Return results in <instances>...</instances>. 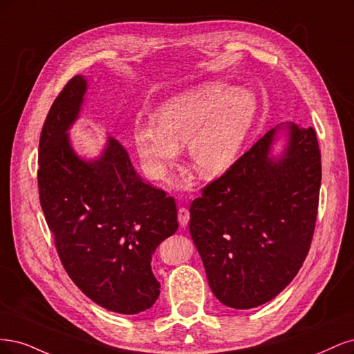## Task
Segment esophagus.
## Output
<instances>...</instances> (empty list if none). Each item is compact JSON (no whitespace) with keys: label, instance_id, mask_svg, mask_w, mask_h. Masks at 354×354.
Instances as JSON below:
<instances>
[{"label":"esophagus","instance_id":"obj_1","mask_svg":"<svg viewBox=\"0 0 354 354\" xmlns=\"http://www.w3.org/2000/svg\"><path fill=\"white\" fill-rule=\"evenodd\" d=\"M178 221H179V225L182 227L188 225V222H189V210L187 207H179V210H178Z\"/></svg>","mask_w":354,"mask_h":354}]
</instances>
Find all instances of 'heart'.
Returning <instances> with one entry per match:
<instances>
[{
	"instance_id": "1",
	"label": "heart",
	"mask_w": 354,
	"mask_h": 354,
	"mask_svg": "<svg viewBox=\"0 0 354 354\" xmlns=\"http://www.w3.org/2000/svg\"><path fill=\"white\" fill-rule=\"evenodd\" d=\"M256 113L257 101L248 89L203 82L165 101L157 110V127L144 123L136 128V151L148 172L158 176L188 144L196 172L221 176L241 154Z\"/></svg>"
}]
</instances>
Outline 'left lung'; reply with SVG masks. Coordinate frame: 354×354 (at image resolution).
Returning a JSON list of instances; mask_svg holds the SVG:
<instances>
[{"label": "left lung", "instance_id": "1", "mask_svg": "<svg viewBox=\"0 0 354 354\" xmlns=\"http://www.w3.org/2000/svg\"><path fill=\"white\" fill-rule=\"evenodd\" d=\"M288 136L279 156V135ZM313 128L281 123L191 203L189 234L221 303L253 309L275 299L309 253L321 189Z\"/></svg>", "mask_w": 354, "mask_h": 354}]
</instances>
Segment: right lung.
<instances>
[{"label": "right lung", "mask_w": 354, "mask_h": 354, "mask_svg": "<svg viewBox=\"0 0 354 354\" xmlns=\"http://www.w3.org/2000/svg\"><path fill=\"white\" fill-rule=\"evenodd\" d=\"M88 82L72 77L55 98L39 138L38 187L45 221L67 275L107 310L135 315L160 294L151 256L178 230L172 197L145 184L123 145L109 136L101 156L73 150L69 129Z\"/></svg>", "instance_id": "obj_1"}]
</instances>
